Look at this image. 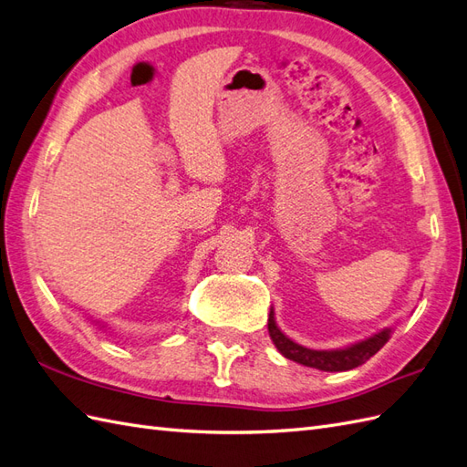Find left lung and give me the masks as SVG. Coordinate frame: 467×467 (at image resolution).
I'll use <instances>...</instances> for the list:
<instances>
[{
	"mask_svg": "<svg viewBox=\"0 0 467 467\" xmlns=\"http://www.w3.org/2000/svg\"><path fill=\"white\" fill-rule=\"evenodd\" d=\"M268 333L270 339L276 345L278 351L290 358V361H296L306 367H314L319 370H329V373H339V370H349L358 365L367 363L370 357H373L382 345H385L390 337V329H382L377 336L368 337L361 343H355L351 348L345 349H336V351H316V349H307L304 345L294 343L290 337H285L284 333L278 329L276 319H274V312L270 309V317H268Z\"/></svg>",
	"mask_w": 467,
	"mask_h": 467,
	"instance_id": "8db88e82",
	"label": "left lung"
}]
</instances>
